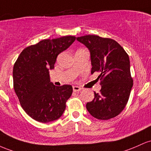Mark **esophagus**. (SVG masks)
<instances>
[{
	"mask_svg": "<svg viewBox=\"0 0 151 151\" xmlns=\"http://www.w3.org/2000/svg\"><path fill=\"white\" fill-rule=\"evenodd\" d=\"M73 90L74 92H78V91H81V88L78 86H73Z\"/></svg>",
	"mask_w": 151,
	"mask_h": 151,
	"instance_id": "obj_1",
	"label": "esophagus"
}]
</instances>
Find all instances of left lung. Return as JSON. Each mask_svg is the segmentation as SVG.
Wrapping results in <instances>:
<instances>
[{
  "label": "left lung",
  "mask_w": 151,
  "mask_h": 151,
  "mask_svg": "<svg viewBox=\"0 0 151 151\" xmlns=\"http://www.w3.org/2000/svg\"><path fill=\"white\" fill-rule=\"evenodd\" d=\"M78 41L90 50L91 73L99 72V93L87 103L90 114L99 120H108L119 115L126 107L133 87L130 60L123 47L111 38L96 35L78 37Z\"/></svg>",
  "instance_id": "8db88e82"
}]
</instances>
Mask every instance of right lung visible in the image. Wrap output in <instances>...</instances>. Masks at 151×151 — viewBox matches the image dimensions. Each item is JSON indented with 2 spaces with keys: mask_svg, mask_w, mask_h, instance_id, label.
<instances>
[{
  "mask_svg": "<svg viewBox=\"0 0 151 151\" xmlns=\"http://www.w3.org/2000/svg\"><path fill=\"white\" fill-rule=\"evenodd\" d=\"M71 35L45 39L21 52L13 70V88L22 108L33 119L41 123L55 121L62 116L70 97V85L58 87L50 82L49 70L57 56L75 41Z\"/></svg>",
  "mask_w": 151,
  "mask_h": 151,
  "instance_id": "add662e5",
  "label": "right lung"
}]
</instances>
